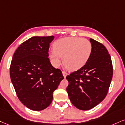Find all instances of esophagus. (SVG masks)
<instances>
[{
  "label": "esophagus",
  "instance_id": "esophagus-1",
  "mask_svg": "<svg viewBox=\"0 0 125 125\" xmlns=\"http://www.w3.org/2000/svg\"><path fill=\"white\" fill-rule=\"evenodd\" d=\"M62 75H63V76H64V78H65L66 76H67V75H68V73L65 71H62Z\"/></svg>",
  "mask_w": 125,
  "mask_h": 125
}]
</instances>
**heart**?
<instances>
[{
    "label": "heart",
    "mask_w": 125,
    "mask_h": 125,
    "mask_svg": "<svg viewBox=\"0 0 125 125\" xmlns=\"http://www.w3.org/2000/svg\"><path fill=\"white\" fill-rule=\"evenodd\" d=\"M92 52V44L89 40L79 37H67L55 42L50 58L54 66L58 67L61 57H63L64 65L71 71H76L85 65Z\"/></svg>",
    "instance_id": "obj_1"
}]
</instances>
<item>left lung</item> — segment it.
<instances>
[{"label":"left lung","mask_w":125,"mask_h":125,"mask_svg":"<svg viewBox=\"0 0 125 125\" xmlns=\"http://www.w3.org/2000/svg\"><path fill=\"white\" fill-rule=\"evenodd\" d=\"M92 52L83 67L66 77L72 104L81 110H89L105 98L113 75L110 55L101 43L90 39Z\"/></svg>","instance_id":"1"}]
</instances>
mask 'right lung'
<instances>
[{"mask_svg": "<svg viewBox=\"0 0 125 125\" xmlns=\"http://www.w3.org/2000/svg\"><path fill=\"white\" fill-rule=\"evenodd\" d=\"M54 38L33 36L15 50L10 68V78L21 103L33 111L49 107L53 93L64 79L62 72L50 62L49 49Z\"/></svg>", "mask_w": 125, "mask_h": 125, "instance_id": "right-lung-1", "label": "right lung"}]
</instances>
